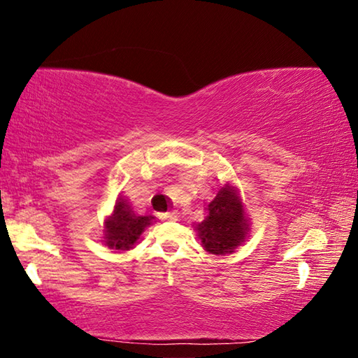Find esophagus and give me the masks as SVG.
<instances>
[{"instance_id":"1","label":"esophagus","mask_w":358,"mask_h":358,"mask_svg":"<svg viewBox=\"0 0 358 358\" xmlns=\"http://www.w3.org/2000/svg\"><path fill=\"white\" fill-rule=\"evenodd\" d=\"M161 220H166V221H177L178 215L175 213V211H167V213H161Z\"/></svg>"}]
</instances>
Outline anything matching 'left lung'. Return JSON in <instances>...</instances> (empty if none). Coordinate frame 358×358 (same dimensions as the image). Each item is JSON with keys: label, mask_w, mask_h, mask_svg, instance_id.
<instances>
[{"label": "left lung", "mask_w": 358, "mask_h": 358, "mask_svg": "<svg viewBox=\"0 0 358 358\" xmlns=\"http://www.w3.org/2000/svg\"><path fill=\"white\" fill-rule=\"evenodd\" d=\"M208 216L199 224V237L211 254L232 252L243 243L248 226L243 205L232 186H224L208 203Z\"/></svg>", "instance_id": "8db88e82"}]
</instances>
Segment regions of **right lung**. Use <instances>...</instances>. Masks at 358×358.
<instances>
[{
  "label": "right lung",
  "mask_w": 358,
  "mask_h": 358,
  "mask_svg": "<svg viewBox=\"0 0 358 358\" xmlns=\"http://www.w3.org/2000/svg\"><path fill=\"white\" fill-rule=\"evenodd\" d=\"M151 221L153 216H136L126 201L118 199L113 215L106 222V243L112 250H131Z\"/></svg>",
  "instance_id": "1"
}]
</instances>
